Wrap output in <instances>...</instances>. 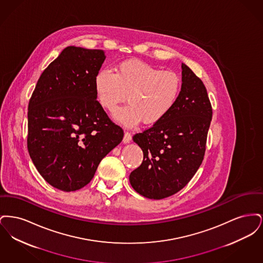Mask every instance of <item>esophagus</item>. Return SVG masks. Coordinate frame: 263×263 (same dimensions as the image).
Returning <instances> with one entry per match:
<instances>
[{
    "label": "esophagus",
    "instance_id": "34e87169",
    "mask_svg": "<svg viewBox=\"0 0 263 263\" xmlns=\"http://www.w3.org/2000/svg\"><path fill=\"white\" fill-rule=\"evenodd\" d=\"M131 140H132L131 134H130L129 132H125V133H124V137H123V143H124V144H128V143L131 142Z\"/></svg>",
    "mask_w": 263,
    "mask_h": 263
}]
</instances>
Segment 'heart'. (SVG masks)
Segmentation results:
<instances>
[{
    "label": "heart",
    "mask_w": 263,
    "mask_h": 263,
    "mask_svg": "<svg viewBox=\"0 0 263 263\" xmlns=\"http://www.w3.org/2000/svg\"><path fill=\"white\" fill-rule=\"evenodd\" d=\"M181 78L174 71H163L138 60L121 62L115 70H100L95 78V90L100 105L112 111L126 100L129 102L113 113V119L125 127L154 124L175 106L181 90Z\"/></svg>",
    "instance_id": "b5f03b06"
}]
</instances>
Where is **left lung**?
Returning <instances> with one entry per match:
<instances>
[{
	"instance_id": "left-lung-1",
	"label": "left lung",
	"mask_w": 263,
	"mask_h": 263,
	"mask_svg": "<svg viewBox=\"0 0 263 263\" xmlns=\"http://www.w3.org/2000/svg\"><path fill=\"white\" fill-rule=\"evenodd\" d=\"M181 69V90L173 109L133 136L144 159L129 181L149 199H163L181 190L196 174L205 154L212 106L200 79L183 63Z\"/></svg>"
}]
</instances>
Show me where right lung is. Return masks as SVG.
<instances>
[{
    "label": "right lung",
    "instance_id": "1",
    "mask_svg": "<svg viewBox=\"0 0 263 263\" xmlns=\"http://www.w3.org/2000/svg\"><path fill=\"white\" fill-rule=\"evenodd\" d=\"M104 60L103 50L66 47L43 71L28 103L29 156L62 191L86 186L123 139L97 100L95 78Z\"/></svg>",
    "mask_w": 263,
    "mask_h": 263
}]
</instances>
